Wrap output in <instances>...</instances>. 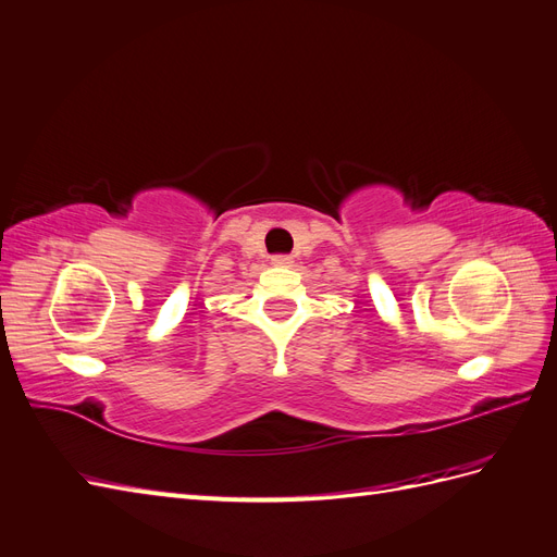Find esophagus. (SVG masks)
<instances>
[{
    "mask_svg": "<svg viewBox=\"0 0 557 557\" xmlns=\"http://www.w3.org/2000/svg\"><path fill=\"white\" fill-rule=\"evenodd\" d=\"M272 264L274 267H293V258H290V255H274Z\"/></svg>",
    "mask_w": 557,
    "mask_h": 557,
    "instance_id": "34e87169",
    "label": "esophagus"
}]
</instances>
